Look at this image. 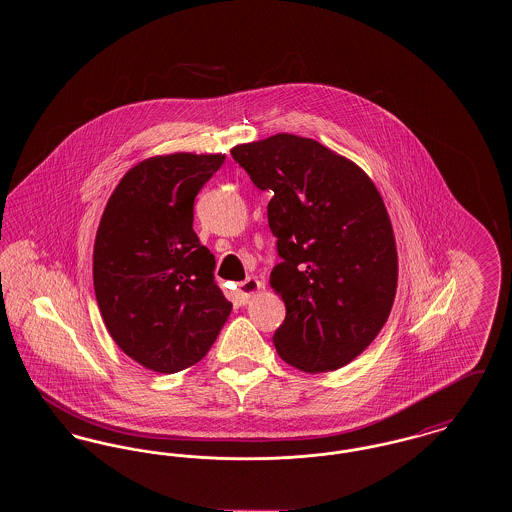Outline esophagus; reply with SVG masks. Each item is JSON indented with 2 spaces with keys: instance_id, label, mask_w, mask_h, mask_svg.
Wrapping results in <instances>:
<instances>
[{
  "instance_id": "1",
  "label": "esophagus",
  "mask_w": 512,
  "mask_h": 512,
  "mask_svg": "<svg viewBox=\"0 0 512 512\" xmlns=\"http://www.w3.org/2000/svg\"><path fill=\"white\" fill-rule=\"evenodd\" d=\"M259 290H263V282H259L257 278H245L244 282L238 284V295L244 301H247L249 297H253Z\"/></svg>"
}]
</instances>
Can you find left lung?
I'll return each mask as SVG.
<instances>
[{
  "mask_svg": "<svg viewBox=\"0 0 512 512\" xmlns=\"http://www.w3.org/2000/svg\"><path fill=\"white\" fill-rule=\"evenodd\" d=\"M259 190L280 263L270 286L286 303L278 355L303 372H330L359 357L390 317L397 249L374 182L311 138L276 134L230 149Z\"/></svg>",
  "mask_w": 512,
  "mask_h": 512,
  "instance_id": "8db88e82",
  "label": "left lung"
}]
</instances>
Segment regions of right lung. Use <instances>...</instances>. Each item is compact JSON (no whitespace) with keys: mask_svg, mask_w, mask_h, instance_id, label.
<instances>
[{"mask_svg":"<svg viewBox=\"0 0 512 512\" xmlns=\"http://www.w3.org/2000/svg\"><path fill=\"white\" fill-rule=\"evenodd\" d=\"M226 155L171 153L122 176L99 220L94 290L111 338L136 363L172 374L199 363L232 303L194 232V201Z\"/></svg>","mask_w":512,"mask_h":512,"instance_id":"obj_1","label":"right lung"}]
</instances>
